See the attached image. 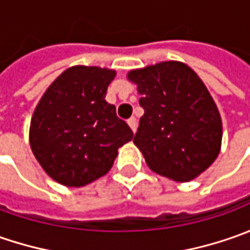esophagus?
<instances>
[{
	"label": "esophagus",
	"mask_w": 250,
	"mask_h": 250,
	"mask_svg": "<svg viewBox=\"0 0 250 250\" xmlns=\"http://www.w3.org/2000/svg\"><path fill=\"white\" fill-rule=\"evenodd\" d=\"M128 125H129V128L132 129V132L135 133V132H136V126H138L136 118H129V120H128Z\"/></svg>",
	"instance_id": "obj_1"
}]
</instances>
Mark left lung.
Masks as SVG:
<instances>
[{"instance_id": "1", "label": "left lung", "mask_w": 250, "mask_h": 250, "mask_svg": "<svg viewBox=\"0 0 250 250\" xmlns=\"http://www.w3.org/2000/svg\"><path fill=\"white\" fill-rule=\"evenodd\" d=\"M145 114L133 143L156 174L177 182L199 177L218 157L223 122L216 103L187 63L164 61L129 71Z\"/></svg>"}]
</instances>
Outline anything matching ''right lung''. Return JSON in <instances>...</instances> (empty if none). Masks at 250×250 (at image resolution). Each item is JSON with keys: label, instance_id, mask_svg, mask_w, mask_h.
Returning <instances> with one entry per match:
<instances>
[{"label": "right lung", "instance_id": "1", "mask_svg": "<svg viewBox=\"0 0 250 250\" xmlns=\"http://www.w3.org/2000/svg\"><path fill=\"white\" fill-rule=\"evenodd\" d=\"M117 72L75 65L63 71L36 105L29 142L45 174L63 187L81 188L105 175L118 149L133 138L105 101Z\"/></svg>", "mask_w": 250, "mask_h": 250}]
</instances>
